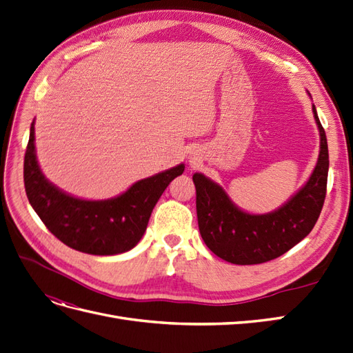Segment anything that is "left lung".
Wrapping results in <instances>:
<instances>
[{"label": "left lung", "instance_id": "left-lung-1", "mask_svg": "<svg viewBox=\"0 0 353 353\" xmlns=\"http://www.w3.org/2000/svg\"><path fill=\"white\" fill-rule=\"evenodd\" d=\"M312 112L319 131V154L306 184L283 206L254 215L241 210L227 191L196 172V208L201 239L218 258L236 265L272 261L302 241L321 213L328 176V145L315 105Z\"/></svg>", "mask_w": 353, "mask_h": 353}]
</instances>
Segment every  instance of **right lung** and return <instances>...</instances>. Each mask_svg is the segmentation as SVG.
<instances>
[{
    "label": "right lung",
    "mask_w": 353,
    "mask_h": 353,
    "mask_svg": "<svg viewBox=\"0 0 353 353\" xmlns=\"http://www.w3.org/2000/svg\"><path fill=\"white\" fill-rule=\"evenodd\" d=\"M35 122L30 125L23 179L30 206L46 227L69 248L97 256L131 250L144 236L157 200L169 183L184 172V163L137 181L108 200L68 194L44 176L35 150Z\"/></svg>",
    "instance_id": "add662e5"
}]
</instances>
